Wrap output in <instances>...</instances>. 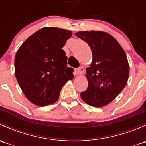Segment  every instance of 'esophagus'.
Wrapping results in <instances>:
<instances>
[{"mask_svg": "<svg viewBox=\"0 0 146 146\" xmlns=\"http://www.w3.org/2000/svg\"><path fill=\"white\" fill-rule=\"evenodd\" d=\"M84 70H84V68L81 66V67H79V68H78L76 69V73L77 75H81L84 72Z\"/></svg>", "mask_w": 146, "mask_h": 146, "instance_id": "1", "label": "esophagus"}]
</instances>
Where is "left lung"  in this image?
Masks as SVG:
<instances>
[{"mask_svg":"<svg viewBox=\"0 0 146 146\" xmlns=\"http://www.w3.org/2000/svg\"><path fill=\"white\" fill-rule=\"evenodd\" d=\"M75 35L88 44L92 62L86 69L88 87L81 92L82 100L96 107L105 106L125 88L129 66L124 51L112 36L100 31H83Z\"/></svg>","mask_w":146,"mask_h":146,"instance_id":"8db88e82","label":"left lung"}]
</instances>
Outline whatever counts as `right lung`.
<instances>
[{
    "instance_id": "obj_1",
    "label": "right lung",
    "mask_w": 146,
    "mask_h": 146,
    "mask_svg": "<svg viewBox=\"0 0 146 146\" xmlns=\"http://www.w3.org/2000/svg\"><path fill=\"white\" fill-rule=\"evenodd\" d=\"M69 30L44 27L22 44L15 58L17 82L26 98L38 106L58 100L61 88L73 78L62 48L71 36Z\"/></svg>"
}]
</instances>
